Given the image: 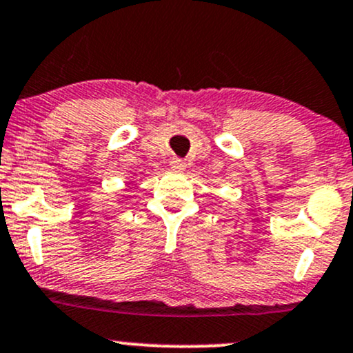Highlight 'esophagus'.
Here are the masks:
<instances>
[{"label": "esophagus", "instance_id": "obj_1", "mask_svg": "<svg viewBox=\"0 0 353 353\" xmlns=\"http://www.w3.org/2000/svg\"><path fill=\"white\" fill-rule=\"evenodd\" d=\"M170 168L176 169V170H183L185 168V162L183 161V159L179 157H174L172 161H170Z\"/></svg>", "mask_w": 353, "mask_h": 353}]
</instances>
